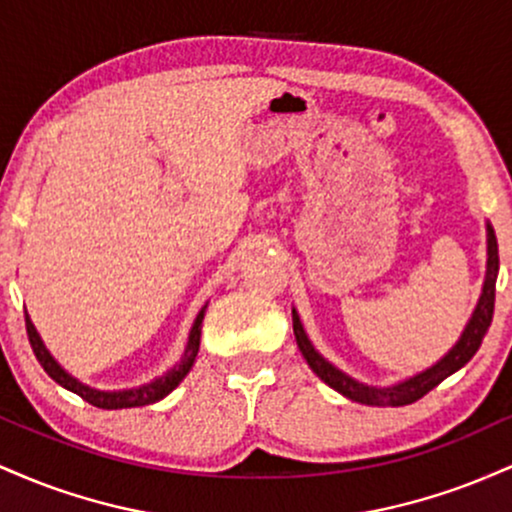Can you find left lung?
Segmentation results:
<instances>
[{
  "label": "left lung",
  "instance_id": "obj_1",
  "mask_svg": "<svg viewBox=\"0 0 512 512\" xmlns=\"http://www.w3.org/2000/svg\"><path fill=\"white\" fill-rule=\"evenodd\" d=\"M496 276H498V243H496V233H493V228L489 226V260H486L484 291H481L477 310H474L467 330L462 332L460 342L452 346L450 354L440 358L436 366L424 370V373H419L416 378L404 380V383H399L395 387H368L363 383H356V380H351L349 375H344L342 370L334 368L332 363H327L325 358L313 349V344L308 342L301 322H298V315L293 313V334H296V344L317 378H320L322 383L330 385L332 390H337L339 395L354 399V402H361V404H373V407H404V404H411L416 402V399L428 395L433 387H438L445 378H448V375L455 373V370H460L469 358L477 354L481 339H484L486 330H489L491 317H493V303H496Z\"/></svg>",
  "mask_w": 512,
  "mask_h": 512
}]
</instances>
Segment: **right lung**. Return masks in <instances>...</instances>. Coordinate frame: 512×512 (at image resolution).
I'll list each match as a JSON object with an SVG mask.
<instances>
[{
  "mask_svg": "<svg viewBox=\"0 0 512 512\" xmlns=\"http://www.w3.org/2000/svg\"><path fill=\"white\" fill-rule=\"evenodd\" d=\"M202 317H204V310L197 315L195 325H192V332H190V342H187V349H185V356H182V361L175 366L170 373L163 375V378H158L156 383H149L144 387H139V390H125V392H101V390H91V387L81 385L79 380L72 378L69 373H64V370L57 366V361L48 354V349H45L43 342H40L38 332H35L33 322L28 320L26 315V332H28V342L33 346V354L35 358L40 361V366L45 368V373L50 375L55 383H60L62 387H67V390H72L74 395H79L84 402L93 404V407L98 409H129V407H144V404H154L158 399H163L168 395V392H173L175 387L180 385V380L185 378L187 373H190L192 363H195L197 358V351H199V334H202Z\"/></svg>",
  "mask_w": 512,
  "mask_h": 512,
  "instance_id": "add662e5",
  "label": "right lung"
}]
</instances>
